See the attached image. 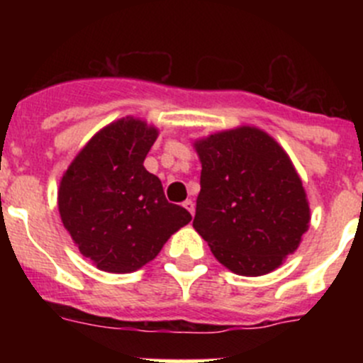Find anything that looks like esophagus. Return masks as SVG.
Wrapping results in <instances>:
<instances>
[{"label":"esophagus","mask_w":363,"mask_h":363,"mask_svg":"<svg viewBox=\"0 0 363 363\" xmlns=\"http://www.w3.org/2000/svg\"><path fill=\"white\" fill-rule=\"evenodd\" d=\"M182 207H184L191 216L195 214V202H193V200H186V202L182 203Z\"/></svg>","instance_id":"esophagus-1"}]
</instances>
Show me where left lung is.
<instances>
[{"label":"left lung","instance_id":"obj_1","mask_svg":"<svg viewBox=\"0 0 363 363\" xmlns=\"http://www.w3.org/2000/svg\"><path fill=\"white\" fill-rule=\"evenodd\" d=\"M200 193L193 228L221 265L256 277L283 265L309 228L300 175L283 147L256 126L199 138Z\"/></svg>","mask_w":363,"mask_h":363}]
</instances>
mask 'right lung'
<instances>
[{
	"label": "right lung",
	"mask_w": 363,
	"mask_h": 363,
	"mask_svg": "<svg viewBox=\"0 0 363 363\" xmlns=\"http://www.w3.org/2000/svg\"><path fill=\"white\" fill-rule=\"evenodd\" d=\"M158 135L137 117L113 121L91 137L61 177V221L80 255L104 272H135L191 221L184 207L168 203L161 181L144 167Z\"/></svg>",
	"instance_id": "right-lung-1"
}]
</instances>
